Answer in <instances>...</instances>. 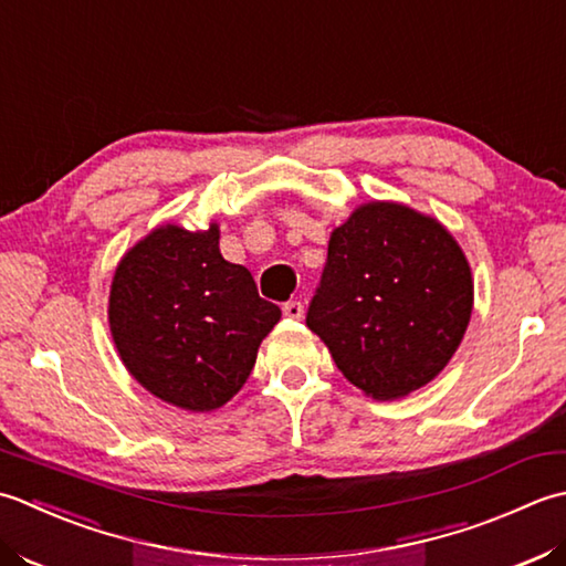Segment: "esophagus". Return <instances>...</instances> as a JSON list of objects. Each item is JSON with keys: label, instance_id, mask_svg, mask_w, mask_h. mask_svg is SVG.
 <instances>
[{"label": "esophagus", "instance_id": "esophagus-1", "mask_svg": "<svg viewBox=\"0 0 566 566\" xmlns=\"http://www.w3.org/2000/svg\"><path fill=\"white\" fill-rule=\"evenodd\" d=\"M283 315L291 317V319H300L305 315V307H303V303H300V300H291V303L283 305Z\"/></svg>", "mask_w": 566, "mask_h": 566}]
</instances>
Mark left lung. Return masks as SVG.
I'll return each instance as SVG.
<instances>
[{
	"instance_id": "left-lung-1",
	"label": "left lung",
	"mask_w": 566,
	"mask_h": 566,
	"mask_svg": "<svg viewBox=\"0 0 566 566\" xmlns=\"http://www.w3.org/2000/svg\"><path fill=\"white\" fill-rule=\"evenodd\" d=\"M474 310L464 251L434 217L374 200L334 227L307 327L368 398L428 386L459 349Z\"/></svg>"
}]
</instances>
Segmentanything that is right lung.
<instances>
[{"label":"right lung","instance_id":"obj_1","mask_svg":"<svg viewBox=\"0 0 566 566\" xmlns=\"http://www.w3.org/2000/svg\"><path fill=\"white\" fill-rule=\"evenodd\" d=\"M119 359L168 406L210 412L247 384L281 307L219 253V224H160L124 253L109 287Z\"/></svg>","mask_w":566,"mask_h":566}]
</instances>
